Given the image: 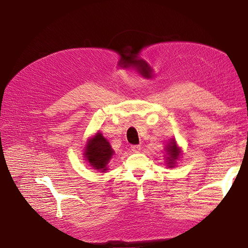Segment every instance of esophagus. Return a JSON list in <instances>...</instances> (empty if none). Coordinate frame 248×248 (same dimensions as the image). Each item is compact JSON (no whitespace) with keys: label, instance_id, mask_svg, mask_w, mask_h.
<instances>
[{"label":"esophagus","instance_id":"obj_1","mask_svg":"<svg viewBox=\"0 0 248 248\" xmlns=\"http://www.w3.org/2000/svg\"><path fill=\"white\" fill-rule=\"evenodd\" d=\"M131 150H132L133 152H140V145H132V146H131Z\"/></svg>","mask_w":248,"mask_h":248}]
</instances>
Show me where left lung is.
Masks as SVG:
<instances>
[{"instance_id":"1","label":"left lung","mask_w":248,"mask_h":248,"mask_svg":"<svg viewBox=\"0 0 248 248\" xmlns=\"http://www.w3.org/2000/svg\"><path fill=\"white\" fill-rule=\"evenodd\" d=\"M168 154H169V157H168V159H169V164H171L174 163V161L178 158L179 157V154H180V152H179V149H178V147H177V145H176V141H170V145H169V147H168Z\"/></svg>"}]
</instances>
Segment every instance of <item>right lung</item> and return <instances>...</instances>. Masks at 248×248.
<instances>
[{"label":"right lung","mask_w":248,"mask_h":248,"mask_svg":"<svg viewBox=\"0 0 248 248\" xmlns=\"http://www.w3.org/2000/svg\"><path fill=\"white\" fill-rule=\"evenodd\" d=\"M112 154L114 151L109 146V142L99 132L89 141L85 151L87 160L90 164L95 170H100L102 171L107 170V164Z\"/></svg>","instance_id":"obj_1"}]
</instances>
